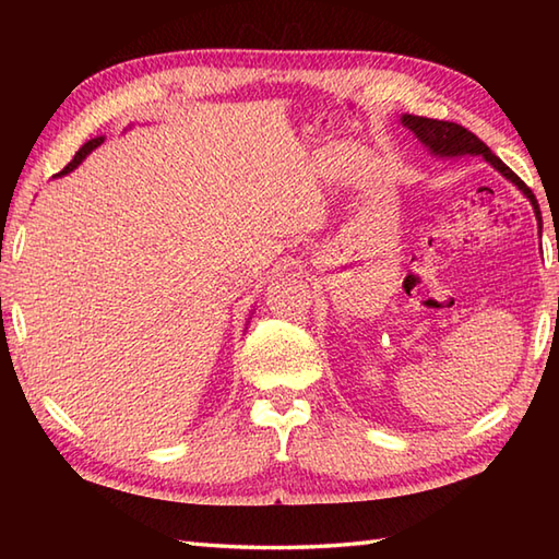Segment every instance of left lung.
Listing matches in <instances>:
<instances>
[{
    "label": "left lung",
    "instance_id": "left-lung-1",
    "mask_svg": "<svg viewBox=\"0 0 559 559\" xmlns=\"http://www.w3.org/2000/svg\"><path fill=\"white\" fill-rule=\"evenodd\" d=\"M401 124L413 132V136L420 141V144L427 148V153L435 158H463V156H480L488 160L492 168L500 173L502 177H507L509 182H512L521 194H524L533 211H536L538 216V201L533 197L531 189L519 180V177L507 168V165L495 156V153L483 144V141L468 132V129H463L461 124L454 122H439V120H427V117H418V115H401Z\"/></svg>",
    "mask_w": 559,
    "mask_h": 559
}]
</instances>
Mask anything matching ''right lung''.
I'll use <instances>...</instances> for the list:
<instances>
[{
	"instance_id": "add662e5",
	"label": "right lung",
	"mask_w": 559,
	"mask_h": 559,
	"mask_svg": "<svg viewBox=\"0 0 559 559\" xmlns=\"http://www.w3.org/2000/svg\"><path fill=\"white\" fill-rule=\"evenodd\" d=\"M132 127H134V124H129L127 129H132ZM127 129H124V132H127ZM103 141H105V136H96V139H91V141H86V144H83V146H81V148L76 151V156H74V160H71V163L67 165V168H64L62 173H57L55 177H62V175H69L71 170H76V168H79V165H81L83 160H86V158L91 156V153H93V151H96V148H98V146L103 144ZM252 314H254V312H249V317H247V324H249V319H252ZM247 324H245V329H247Z\"/></svg>"
}]
</instances>
